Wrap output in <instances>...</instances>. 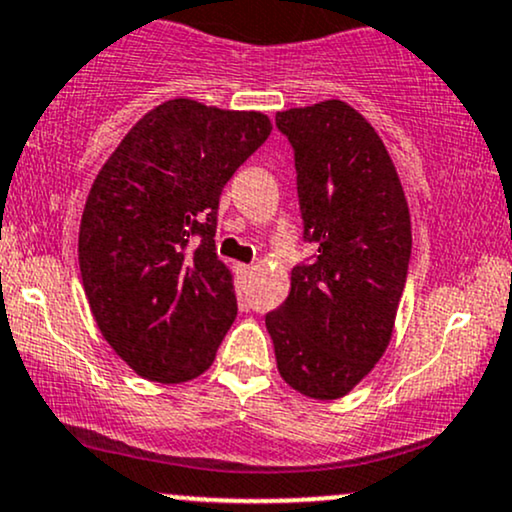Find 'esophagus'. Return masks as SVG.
<instances>
[{
    "label": "esophagus",
    "mask_w": 512,
    "mask_h": 512,
    "mask_svg": "<svg viewBox=\"0 0 512 512\" xmlns=\"http://www.w3.org/2000/svg\"><path fill=\"white\" fill-rule=\"evenodd\" d=\"M240 274H252L250 264H240Z\"/></svg>",
    "instance_id": "esophagus-1"
}]
</instances>
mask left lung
Segmentation results:
<instances>
[{
    "mask_svg": "<svg viewBox=\"0 0 512 512\" xmlns=\"http://www.w3.org/2000/svg\"><path fill=\"white\" fill-rule=\"evenodd\" d=\"M293 146L303 240L315 255L291 272L267 313L281 378L305 397H344L390 344L407 284L411 221L383 139L342 101L276 113Z\"/></svg>",
    "mask_w": 512,
    "mask_h": 512,
    "instance_id": "obj_1",
    "label": "left lung"
}]
</instances>
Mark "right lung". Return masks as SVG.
<instances>
[{
	"label": "right lung",
	"instance_id": "add662e5",
	"mask_svg": "<svg viewBox=\"0 0 512 512\" xmlns=\"http://www.w3.org/2000/svg\"><path fill=\"white\" fill-rule=\"evenodd\" d=\"M262 113L175 98L146 113L88 192L79 267L98 330L154 383L207 370L238 315L216 255L223 185L267 142Z\"/></svg>",
	"mask_w": 512,
	"mask_h": 512
}]
</instances>
